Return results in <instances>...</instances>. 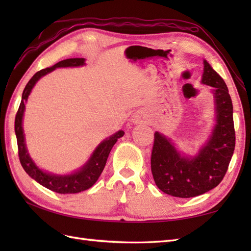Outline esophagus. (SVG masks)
<instances>
[{"label":"esophagus","mask_w":251,"mask_h":251,"mask_svg":"<svg viewBox=\"0 0 251 251\" xmlns=\"http://www.w3.org/2000/svg\"><path fill=\"white\" fill-rule=\"evenodd\" d=\"M143 119H145V115H143L142 113H140V112H138V113L135 115V122L136 123L141 122Z\"/></svg>","instance_id":"1"}]
</instances>
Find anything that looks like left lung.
<instances>
[{
  "instance_id": "8db88e82",
  "label": "left lung",
  "mask_w": 251,
  "mask_h": 251,
  "mask_svg": "<svg viewBox=\"0 0 251 251\" xmlns=\"http://www.w3.org/2000/svg\"><path fill=\"white\" fill-rule=\"evenodd\" d=\"M201 82L215 88L217 125L199 155L182 157L166 137L154 134L153 179L159 190L175 197L188 199L216 188L225 178L235 149L231 96L226 82L206 60Z\"/></svg>"
}]
</instances>
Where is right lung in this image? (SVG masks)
<instances>
[{
  "instance_id": "right-lung-1",
  "label": "right lung",
  "mask_w": 251,
  "mask_h": 251,
  "mask_svg": "<svg viewBox=\"0 0 251 251\" xmlns=\"http://www.w3.org/2000/svg\"><path fill=\"white\" fill-rule=\"evenodd\" d=\"M85 59L84 58H71V59H66L56 63L55 66L43 69V70L37 71L33 76L31 77L28 84L25 85L23 93V98H21V102L19 105V109L17 111V114L15 117V132L16 137H17V146H18V155L21 166L24 167L25 172L28 174L31 178H33L36 182H39L45 188L50 191H54L56 193L59 194H72V193H78L87 190L96 183V181L100 177L101 173L105 166L106 159L110 154L111 149L113 148L115 142L119 138L123 137L124 131L120 130L116 134L111 136L109 139L101 142L97 147V149L94 151L92 157H90L87 164L83 166L76 172L75 174H72L70 176H56L50 175L42 172L41 169L35 166V164L32 162L31 157L29 156L28 151L25 149V136L23 130V116L25 111V102L28 99L29 95L31 93V89L33 88L34 84L39 81V79L44 76L45 74L54 71L56 68L60 67H78L84 65Z\"/></svg>"
}]
</instances>
